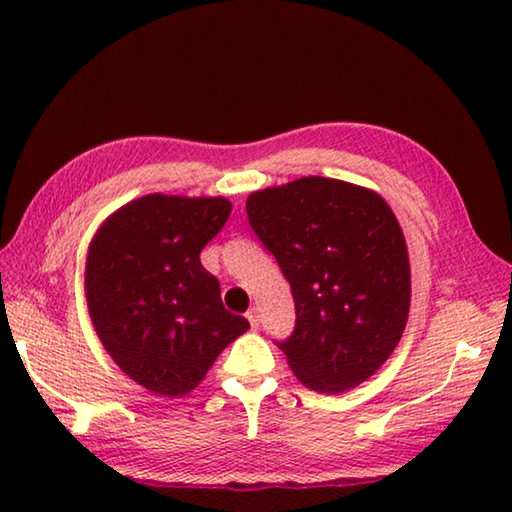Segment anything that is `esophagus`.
Wrapping results in <instances>:
<instances>
[{"label": "esophagus", "mask_w": 512, "mask_h": 512, "mask_svg": "<svg viewBox=\"0 0 512 512\" xmlns=\"http://www.w3.org/2000/svg\"><path fill=\"white\" fill-rule=\"evenodd\" d=\"M246 318H248L250 327H255V329H257V325H259V311H257L255 307H250V309L246 311Z\"/></svg>", "instance_id": "34e87169"}]
</instances>
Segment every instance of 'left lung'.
Masks as SVG:
<instances>
[{"label":"left lung","mask_w":512,"mask_h":512,"mask_svg":"<svg viewBox=\"0 0 512 512\" xmlns=\"http://www.w3.org/2000/svg\"><path fill=\"white\" fill-rule=\"evenodd\" d=\"M246 212L291 284L296 327L277 348L296 377L329 395L372 377L400 343L411 305L409 253L388 203L309 176L250 194Z\"/></svg>","instance_id":"1"}]
</instances>
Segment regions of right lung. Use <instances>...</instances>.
<instances>
[{"mask_svg":"<svg viewBox=\"0 0 512 512\" xmlns=\"http://www.w3.org/2000/svg\"><path fill=\"white\" fill-rule=\"evenodd\" d=\"M230 210L221 196L149 194L117 210L92 239V325L117 366L151 393H189L250 327L223 307L219 280L201 264Z\"/></svg>","mask_w":512,"mask_h":512,"instance_id":"obj_1","label":"right lung"}]
</instances>
